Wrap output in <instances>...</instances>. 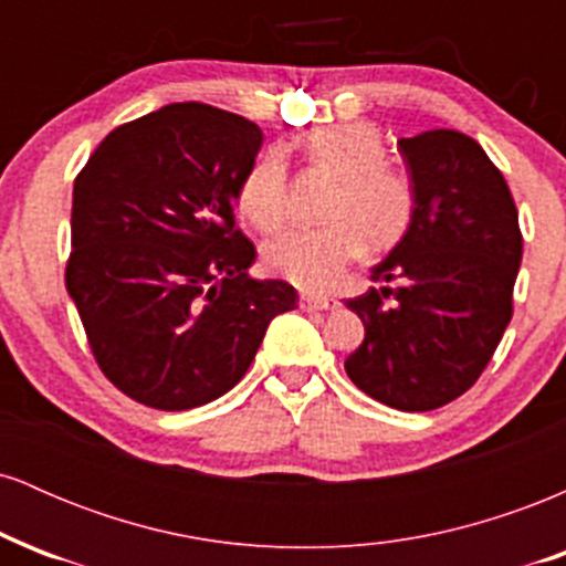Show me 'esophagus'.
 <instances>
[{"label": "esophagus", "mask_w": 566, "mask_h": 566, "mask_svg": "<svg viewBox=\"0 0 566 566\" xmlns=\"http://www.w3.org/2000/svg\"><path fill=\"white\" fill-rule=\"evenodd\" d=\"M303 311H329V308H337V297L333 295H301V301H297Z\"/></svg>", "instance_id": "obj_1"}]
</instances>
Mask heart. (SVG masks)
Masks as SVG:
<instances>
[{"mask_svg": "<svg viewBox=\"0 0 566 566\" xmlns=\"http://www.w3.org/2000/svg\"><path fill=\"white\" fill-rule=\"evenodd\" d=\"M297 151L311 167L335 175L316 229H292L265 244V269L303 290H324L361 255L388 250L409 231L415 218V186L399 165L386 159L378 127L340 122L303 133ZM237 210L258 231L282 229L287 218V165L279 151L252 159L237 186Z\"/></svg>", "mask_w": 566, "mask_h": 566, "instance_id": "obj_1", "label": "heart"}]
</instances>
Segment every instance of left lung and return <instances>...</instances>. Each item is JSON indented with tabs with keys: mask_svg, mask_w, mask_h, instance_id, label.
I'll list each match as a JSON object with an SVG mask.
<instances>
[{
	"mask_svg": "<svg viewBox=\"0 0 566 566\" xmlns=\"http://www.w3.org/2000/svg\"><path fill=\"white\" fill-rule=\"evenodd\" d=\"M415 218L373 269L394 282L348 297L365 340L346 373L367 396L428 412L463 396L490 365L513 316L522 229L511 188L484 148L458 129L399 140Z\"/></svg>",
	"mask_w": 566,
	"mask_h": 566,
	"instance_id": "left-lung-1",
	"label": "left lung"
}]
</instances>
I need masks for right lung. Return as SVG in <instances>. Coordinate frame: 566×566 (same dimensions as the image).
<instances>
[{
    "instance_id": "right-lung-1",
    "label": "right lung",
    "mask_w": 566,
    "mask_h": 566,
    "mask_svg": "<svg viewBox=\"0 0 566 566\" xmlns=\"http://www.w3.org/2000/svg\"><path fill=\"white\" fill-rule=\"evenodd\" d=\"M261 127L170 103L116 127L76 175L66 290L97 367L140 405L178 412L231 391L276 314L282 279L247 274L233 199Z\"/></svg>"
}]
</instances>
